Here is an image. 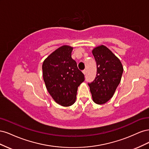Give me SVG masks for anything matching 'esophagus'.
Listing matches in <instances>:
<instances>
[{
	"label": "esophagus",
	"instance_id": "34e87169",
	"mask_svg": "<svg viewBox=\"0 0 149 149\" xmlns=\"http://www.w3.org/2000/svg\"><path fill=\"white\" fill-rule=\"evenodd\" d=\"M83 74L85 75L86 74V70H83Z\"/></svg>",
	"mask_w": 149,
	"mask_h": 149
}]
</instances>
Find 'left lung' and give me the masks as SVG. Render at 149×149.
I'll return each instance as SVG.
<instances>
[{
    "mask_svg": "<svg viewBox=\"0 0 149 149\" xmlns=\"http://www.w3.org/2000/svg\"><path fill=\"white\" fill-rule=\"evenodd\" d=\"M92 53L96 62L97 74L95 79L88 85L93 101L102 104L113 96L124 69L119 58L103 45L94 48Z\"/></svg>",
    "mask_w": 149,
    "mask_h": 149,
    "instance_id": "left-lung-1",
    "label": "left lung"
}]
</instances>
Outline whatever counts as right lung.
Listing matches in <instances>:
<instances>
[{
    "instance_id": "right-lung-1",
    "label": "right lung",
    "mask_w": 149,
    "mask_h": 149,
    "mask_svg": "<svg viewBox=\"0 0 149 149\" xmlns=\"http://www.w3.org/2000/svg\"><path fill=\"white\" fill-rule=\"evenodd\" d=\"M73 48L63 45L52 52L42 65L43 77L49 94L56 103L70 106L76 101L78 88L84 76L72 59Z\"/></svg>"
}]
</instances>
